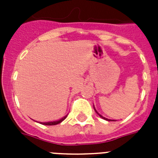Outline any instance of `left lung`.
Instances as JSON below:
<instances>
[{
    "label": "left lung",
    "mask_w": 158,
    "mask_h": 158,
    "mask_svg": "<svg viewBox=\"0 0 158 158\" xmlns=\"http://www.w3.org/2000/svg\"><path fill=\"white\" fill-rule=\"evenodd\" d=\"M94 110H95V111H96L97 114H98V115L99 116H100V117L102 118V119H104V120H108V121H110V120H111V121H115V120H109V119H107V118H105V117H104V116H102V115H100V114H99V113L98 112V111H97L96 109H95V107H94Z\"/></svg>",
    "instance_id": "1"
}]
</instances>
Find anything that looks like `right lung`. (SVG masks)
Wrapping results in <instances>:
<instances>
[{"mask_svg": "<svg viewBox=\"0 0 158 158\" xmlns=\"http://www.w3.org/2000/svg\"><path fill=\"white\" fill-rule=\"evenodd\" d=\"M66 117H67V115L58 120H55V121H48V122H40V124H42V125H57V124H60V122H62V121H63V120H64Z\"/></svg>", "mask_w": 158, "mask_h": 158, "instance_id": "add662e5", "label": "right lung"}]
</instances>
